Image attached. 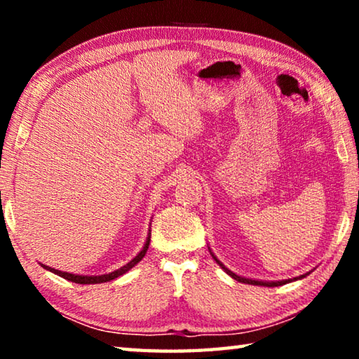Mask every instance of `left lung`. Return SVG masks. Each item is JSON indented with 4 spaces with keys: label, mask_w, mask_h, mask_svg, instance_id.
<instances>
[{
    "label": "left lung",
    "mask_w": 359,
    "mask_h": 359,
    "mask_svg": "<svg viewBox=\"0 0 359 359\" xmlns=\"http://www.w3.org/2000/svg\"><path fill=\"white\" fill-rule=\"evenodd\" d=\"M209 250H210V247H209ZM210 255H212V258H214L215 261H217V264H220V267L222 269L226 272L228 276H231L234 278V280H238V282H242V283H248V285H259V287H280V285H285V283H290V282H293V280H301V278H304L306 276H309L311 274V272H306V274H302V276H299V277H294V278H287V280H276V282H267V280H255V278H247V277H242V276H238V274H234L233 271H229L226 266H224L220 259H218L215 255H214V252L210 250Z\"/></svg>",
    "instance_id": "1"
}]
</instances>
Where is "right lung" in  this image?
<instances>
[{
  "label": "right lung",
  "instance_id": "obj_1",
  "mask_svg": "<svg viewBox=\"0 0 359 359\" xmlns=\"http://www.w3.org/2000/svg\"><path fill=\"white\" fill-rule=\"evenodd\" d=\"M149 244H150V229H149V234H147V239H145L144 247L141 248V252H139L135 258H133L131 261H128V263H126L125 266L118 267L117 271H112V272H109V274H102V276H81V274H71V272H63V271L53 269V267L46 266V264H42V263H39V264H41L42 267H44V269L50 271V272H53V274L63 277V278H66V280H69V282L81 283V285L104 283V282H111V280H114V278L123 276V274H126V272H128L130 269H133V267H135V266L139 263V261H141V259L145 257V253H147V250H149Z\"/></svg>",
  "mask_w": 359,
  "mask_h": 359
}]
</instances>
